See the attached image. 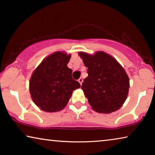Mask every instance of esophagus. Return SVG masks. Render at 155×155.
Wrapping results in <instances>:
<instances>
[{
    "mask_svg": "<svg viewBox=\"0 0 155 155\" xmlns=\"http://www.w3.org/2000/svg\"><path fill=\"white\" fill-rule=\"evenodd\" d=\"M78 81L79 82V84H80L81 85V84H82V82H83V78H80L78 80Z\"/></svg>",
    "mask_w": 155,
    "mask_h": 155,
    "instance_id": "1",
    "label": "esophagus"
}]
</instances>
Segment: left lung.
<instances>
[{
	"instance_id": "obj_1",
	"label": "left lung",
	"mask_w": 155,
	"mask_h": 155,
	"mask_svg": "<svg viewBox=\"0 0 155 155\" xmlns=\"http://www.w3.org/2000/svg\"><path fill=\"white\" fill-rule=\"evenodd\" d=\"M88 77L81 89L95 112L111 113L122 106L127 97L129 79L123 67L115 59L104 52L91 55L80 52Z\"/></svg>"
}]
</instances>
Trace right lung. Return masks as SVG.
I'll return each mask as SVG.
<instances>
[{"instance_id":"add662e5","label":"right lung","mask_w":155,"mask_h":155,"mask_svg":"<svg viewBox=\"0 0 155 155\" xmlns=\"http://www.w3.org/2000/svg\"><path fill=\"white\" fill-rule=\"evenodd\" d=\"M71 55L56 52L47 57L32 74L29 91L34 103L45 112H53L67 105L73 91L81 85L71 77L67 64Z\"/></svg>"}]
</instances>
